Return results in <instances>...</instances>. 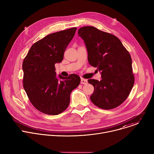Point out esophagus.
<instances>
[{
    "label": "esophagus",
    "mask_w": 154,
    "mask_h": 154,
    "mask_svg": "<svg viewBox=\"0 0 154 154\" xmlns=\"http://www.w3.org/2000/svg\"><path fill=\"white\" fill-rule=\"evenodd\" d=\"M87 83H88L87 80L84 79H83V78H82V79H81V82H80V83H81V84L85 85V84H87Z\"/></svg>",
    "instance_id": "esophagus-1"
}]
</instances>
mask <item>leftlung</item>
<instances>
[{
    "mask_svg": "<svg viewBox=\"0 0 154 154\" xmlns=\"http://www.w3.org/2000/svg\"><path fill=\"white\" fill-rule=\"evenodd\" d=\"M78 34L85 42L90 64L101 74L100 81L88 80L94 88L91 102L105 109L118 106L127 98L134 84L129 52L116 36L94 27H83Z\"/></svg>",
    "mask_w": 154,
    "mask_h": 154,
    "instance_id": "obj_1",
    "label": "left lung"
}]
</instances>
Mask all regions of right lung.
Masks as SVG:
<instances>
[{
  "mask_svg": "<svg viewBox=\"0 0 154 154\" xmlns=\"http://www.w3.org/2000/svg\"><path fill=\"white\" fill-rule=\"evenodd\" d=\"M76 27L51 33L36 42L23 63V86L32 105L39 112L57 115L68 108L70 94L79 85L80 77H57L55 64L63 59Z\"/></svg>",
  "mask_w": 154,
  "mask_h": 154,
  "instance_id": "obj_1",
  "label": "right lung"
}]
</instances>
